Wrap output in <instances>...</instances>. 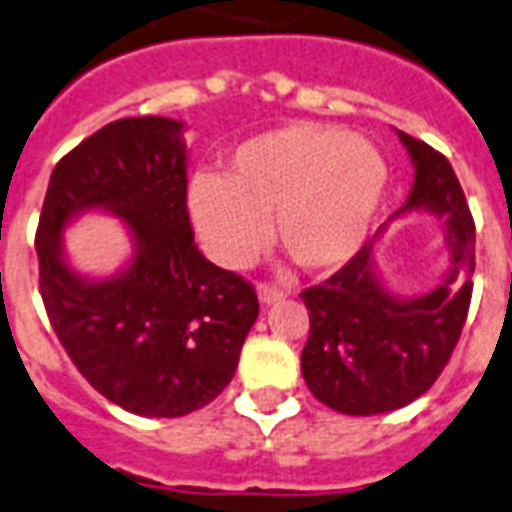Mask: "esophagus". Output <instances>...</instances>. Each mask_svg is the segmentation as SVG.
<instances>
[{
  "mask_svg": "<svg viewBox=\"0 0 512 512\" xmlns=\"http://www.w3.org/2000/svg\"><path fill=\"white\" fill-rule=\"evenodd\" d=\"M257 297L263 305H273V302H281L286 297V292L281 286H273V284H257Z\"/></svg>",
  "mask_w": 512,
  "mask_h": 512,
  "instance_id": "esophagus-1",
  "label": "esophagus"
}]
</instances>
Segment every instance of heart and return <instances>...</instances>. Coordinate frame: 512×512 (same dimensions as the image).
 Instances as JSON below:
<instances>
[{
    "mask_svg": "<svg viewBox=\"0 0 512 512\" xmlns=\"http://www.w3.org/2000/svg\"><path fill=\"white\" fill-rule=\"evenodd\" d=\"M389 168L371 141L289 123L223 155L220 176L189 184V218L207 255L239 268L273 242L302 270L342 268L371 228Z\"/></svg>",
    "mask_w": 512,
    "mask_h": 512,
    "instance_id": "1",
    "label": "heart"
}]
</instances>
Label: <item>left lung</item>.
I'll return each instance as SVG.
<instances>
[{
	"instance_id": "8db88e82",
	"label": "left lung",
	"mask_w": 512,
	"mask_h": 512,
	"mask_svg": "<svg viewBox=\"0 0 512 512\" xmlns=\"http://www.w3.org/2000/svg\"><path fill=\"white\" fill-rule=\"evenodd\" d=\"M415 176L405 205L392 215L429 213L442 220L450 268L442 284L402 297L378 273L381 226L339 273L299 297L310 310L302 376L310 392L344 415L389 413L429 392L463 331L473 292L476 226L450 160L397 131Z\"/></svg>"
}]
</instances>
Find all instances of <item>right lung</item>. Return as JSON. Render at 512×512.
<instances>
[{"mask_svg":"<svg viewBox=\"0 0 512 512\" xmlns=\"http://www.w3.org/2000/svg\"><path fill=\"white\" fill-rule=\"evenodd\" d=\"M186 165L181 120H115L54 165L36 231L54 334L102 397L147 418L213 402L260 313L255 289L194 244ZM89 209L123 219L135 242L132 260L107 279L83 277L64 257V228Z\"/></svg>","mask_w":512,"mask_h":512,"instance_id":"1","label":"right lung"}]
</instances>
